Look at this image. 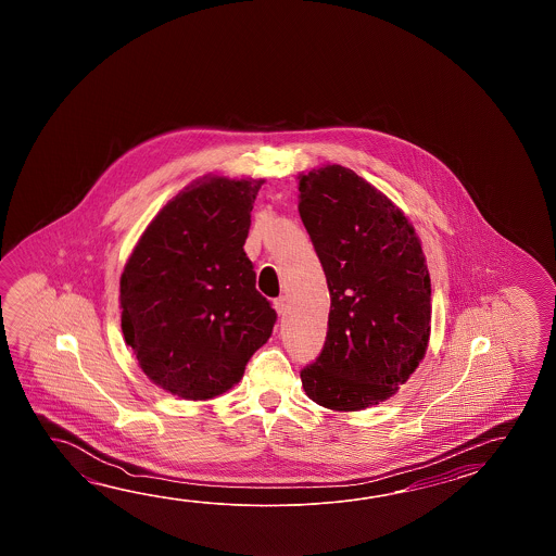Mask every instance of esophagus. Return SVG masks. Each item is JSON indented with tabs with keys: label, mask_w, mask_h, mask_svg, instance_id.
I'll return each instance as SVG.
<instances>
[{
	"label": "esophagus",
	"mask_w": 556,
	"mask_h": 556,
	"mask_svg": "<svg viewBox=\"0 0 556 556\" xmlns=\"http://www.w3.org/2000/svg\"><path fill=\"white\" fill-rule=\"evenodd\" d=\"M286 298H278V300H274V307H276V312H278V316H283L286 314Z\"/></svg>",
	"instance_id": "1"
}]
</instances>
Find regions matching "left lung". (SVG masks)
<instances>
[{
	"mask_svg": "<svg viewBox=\"0 0 556 556\" xmlns=\"http://www.w3.org/2000/svg\"><path fill=\"white\" fill-rule=\"evenodd\" d=\"M298 213L330 290L324 350L300 374L307 397L362 412L395 395L426 357L431 278L414 225L342 165L298 175Z\"/></svg>",
	"mask_w": 556,
	"mask_h": 556,
	"instance_id": "1",
	"label": "left lung"
}]
</instances>
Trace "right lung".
<instances>
[{
    "mask_svg": "<svg viewBox=\"0 0 556 556\" xmlns=\"http://www.w3.org/2000/svg\"><path fill=\"white\" fill-rule=\"evenodd\" d=\"M264 178L204 175L154 214L125 262L121 330L142 374L189 402L232 390L270 340L244 242Z\"/></svg>",
    "mask_w": 556,
    "mask_h": 556,
    "instance_id": "1",
    "label": "right lung"
}]
</instances>
